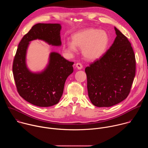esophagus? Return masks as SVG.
I'll list each match as a JSON object with an SVG mask.
<instances>
[{"label": "esophagus", "instance_id": "1", "mask_svg": "<svg viewBox=\"0 0 148 148\" xmlns=\"http://www.w3.org/2000/svg\"><path fill=\"white\" fill-rule=\"evenodd\" d=\"M75 66H76V67H77L78 70H81V69H82V65L81 64V63H79V62L77 63Z\"/></svg>", "mask_w": 148, "mask_h": 148}]
</instances>
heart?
Segmentation results:
<instances>
[{
  "label": "heart",
  "mask_w": 148,
  "mask_h": 148,
  "mask_svg": "<svg viewBox=\"0 0 148 148\" xmlns=\"http://www.w3.org/2000/svg\"><path fill=\"white\" fill-rule=\"evenodd\" d=\"M72 41H67L64 43L66 52L74 54L77 52V47L82 49L83 56L88 60H96L106 52L110 37L103 30L89 28L79 30L72 35Z\"/></svg>",
  "instance_id": "obj_1"
}]
</instances>
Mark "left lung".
<instances>
[{
	"mask_svg": "<svg viewBox=\"0 0 148 148\" xmlns=\"http://www.w3.org/2000/svg\"><path fill=\"white\" fill-rule=\"evenodd\" d=\"M111 47L87 67L88 97L98 107H110L127 98L135 76L136 60L131 43L118 29Z\"/></svg>",
	"mask_w": 148,
	"mask_h": 148,
	"instance_id": "1",
	"label": "left lung"
}]
</instances>
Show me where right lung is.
<instances>
[{"label": "right lung", "mask_w": 148, "mask_h": 148, "mask_svg": "<svg viewBox=\"0 0 148 148\" xmlns=\"http://www.w3.org/2000/svg\"><path fill=\"white\" fill-rule=\"evenodd\" d=\"M61 29L58 23L34 25L21 40L14 58L12 70L17 91L24 99L37 107H51L59 102L66 79L73 72L74 62L67 60L58 53L51 52L45 69L33 73L26 65L27 50L30 41L37 39L60 46Z\"/></svg>", "instance_id": "add662e5"}]
</instances>
